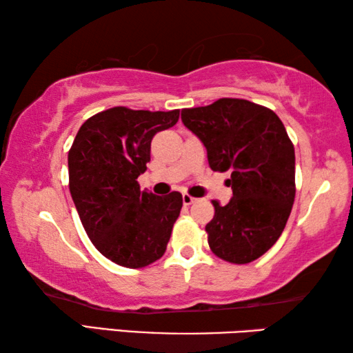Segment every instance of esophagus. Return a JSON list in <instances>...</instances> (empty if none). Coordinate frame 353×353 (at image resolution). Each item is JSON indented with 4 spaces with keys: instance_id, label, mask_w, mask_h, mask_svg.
<instances>
[{
    "instance_id": "34e87169",
    "label": "esophagus",
    "mask_w": 353,
    "mask_h": 353,
    "mask_svg": "<svg viewBox=\"0 0 353 353\" xmlns=\"http://www.w3.org/2000/svg\"><path fill=\"white\" fill-rule=\"evenodd\" d=\"M194 201H196V198H193V196H190V194H187V193H185V194L182 196V202H183V205H191V204H193Z\"/></svg>"
}]
</instances>
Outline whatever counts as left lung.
Masks as SVG:
<instances>
[{
	"label": "left lung",
	"instance_id": "8db88e82",
	"mask_svg": "<svg viewBox=\"0 0 353 353\" xmlns=\"http://www.w3.org/2000/svg\"><path fill=\"white\" fill-rule=\"evenodd\" d=\"M182 121L204 143L213 171H230L227 205L212 201L205 225L212 252L244 265L268 252L282 235L296 196V157L283 123L268 107L221 98L182 109Z\"/></svg>",
	"mask_w": 353,
	"mask_h": 353
}]
</instances>
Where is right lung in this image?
<instances>
[{
	"label": "right lung",
	"instance_id": "obj_1",
	"mask_svg": "<svg viewBox=\"0 0 353 353\" xmlns=\"http://www.w3.org/2000/svg\"><path fill=\"white\" fill-rule=\"evenodd\" d=\"M170 112L112 107L88 118L68 151L70 193L93 246L119 266L139 270L165 254L182 208L179 191L166 196L137 182L151 160V141L174 126Z\"/></svg>",
	"mask_w": 353,
	"mask_h": 353
}]
</instances>
